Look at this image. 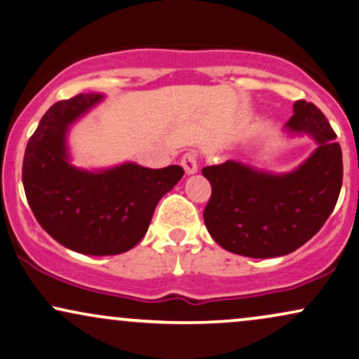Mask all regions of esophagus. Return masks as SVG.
<instances>
[{"mask_svg":"<svg viewBox=\"0 0 359 359\" xmlns=\"http://www.w3.org/2000/svg\"><path fill=\"white\" fill-rule=\"evenodd\" d=\"M180 164H182L185 174H187V175L197 174V170H198L197 154H194V152L184 154V157H182V161H180Z\"/></svg>","mask_w":359,"mask_h":359,"instance_id":"esophagus-1","label":"esophagus"}]
</instances>
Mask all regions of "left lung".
I'll use <instances>...</instances> for the list:
<instances>
[{"label":"left lung","mask_w":359,"mask_h":359,"mask_svg":"<svg viewBox=\"0 0 359 359\" xmlns=\"http://www.w3.org/2000/svg\"><path fill=\"white\" fill-rule=\"evenodd\" d=\"M288 135H308L316 149L285 174L238 161L203 167L212 197L203 210L208 233L225 250L250 258L288 255L323 226L343 182L341 147L315 104L297 101Z\"/></svg>","instance_id":"left-lung-1"}]
</instances>
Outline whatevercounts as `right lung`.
Segmentation results:
<instances>
[{
    "label": "right lung",
    "mask_w": 359,
    "mask_h": 359,
    "mask_svg": "<svg viewBox=\"0 0 359 359\" xmlns=\"http://www.w3.org/2000/svg\"><path fill=\"white\" fill-rule=\"evenodd\" d=\"M102 99L99 93L78 94L49 107L22 161V185L39 225L69 250L97 257L135 247L158 201L184 175L180 165L147 169L124 162L93 170L72 165L69 129Z\"/></svg>",
    "instance_id": "obj_1"
}]
</instances>
